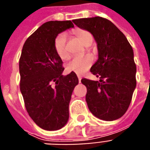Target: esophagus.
I'll return each instance as SVG.
<instances>
[{"instance_id":"obj_1","label":"esophagus","mask_w":150,"mask_h":150,"mask_svg":"<svg viewBox=\"0 0 150 150\" xmlns=\"http://www.w3.org/2000/svg\"><path fill=\"white\" fill-rule=\"evenodd\" d=\"M78 81H79V82L81 83V76H78Z\"/></svg>"}]
</instances>
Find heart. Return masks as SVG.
<instances>
[{
  "instance_id": "1",
  "label": "heart",
  "mask_w": 150,
  "mask_h": 150,
  "mask_svg": "<svg viewBox=\"0 0 150 150\" xmlns=\"http://www.w3.org/2000/svg\"><path fill=\"white\" fill-rule=\"evenodd\" d=\"M74 33L83 45H86L92 42V35L85 30H76ZM54 50L60 59H67L69 58V53L67 48V36L65 33H59L54 39ZM93 63V57L90 54L83 56H76L69 61L67 65L68 72H73L78 75H82L88 70Z\"/></svg>"
}]
</instances>
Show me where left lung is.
I'll list each match as a JSON object with an SVG mask.
<instances>
[{"instance_id": "8db88e82", "label": "left lung", "mask_w": 150, "mask_h": 150, "mask_svg": "<svg viewBox=\"0 0 150 150\" xmlns=\"http://www.w3.org/2000/svg\"><path fill=\"white\" fill-rule=\"evenodd\" d=\"M74 23L89 31L98 47V59L90 71L100 80H81L87 88L88 109L103 120L119 119L129 107L136 87L132 47L125 34L106 18L96 16L74 19Z\"/></svg>"}]
</instances>
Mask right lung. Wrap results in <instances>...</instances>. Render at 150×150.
Returning a JSON list of instances; mask_svg holds the SVG:
<instances>
[{
  "label": "right lung",
  "instance_id": "obj_1",
  "mask_svg": "<svg viewBox=\"0 0 150 150\" xmlns=\"http://www.w3.org/2000/svg\"><path fill=\"white\" fill-rule=\"evenodd\" d=\"M74 26L69 20L44 23L26 39L19 59L25 107L36 125L47 131L67 125L69 101L79 82L75 73L62 75V61L54 47L58 34Z\"/></svg>",
  "mask_w": 150,
  "mask_h": 150
}]
</instances>
